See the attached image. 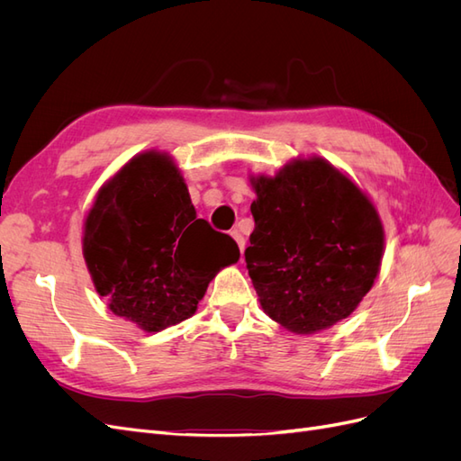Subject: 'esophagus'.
Returning a JSON list of instances; mask_svg holds the SVG:
<instances>
[{
	"mask_svg": "<svg viewBox=\"0 0 461 461\" xmlns=\"http://www.w3.org/2000/svg\"><path fill=\"white\" fill-rule=\"evenodd\" d=\"M230 234H232V239L236 240V244H239V248H240V252L244 254V246H246V240H244V236L240 234V230H232Z\"/></svg>",
	"mask_w": 461,
	"mask_h": 461,
	"instance_id": "esophagus-1",
	"label": "esophagus"
}]
</instances>
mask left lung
I'll return each instance as SVG.
<instances>
[{"instance_id": "left-lung-1", "label": "left lung", "mask_w": 461, "mask_h": 461, "mask_svg": "<svg viewBox=\"0 0 461 461\" xmlns=\"http://www.w3.org/2000/svg\"><path fill=\"white\" fill-rule=\"evenodd\" d=\"M249 183L256 229L244 256L263 312L296 334L346 319L371 290L384 252L367 194L317 156Z\"/></svg>"}]
</instances>
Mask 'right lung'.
<instances>
[{"label": "right lung", "instance_id": "add662e5", "mask_svg": "<svg viewBox=\"0 0 461 461\" xmlns=\"http://www.w3.org/2000/svg\"><path fill=\"white\" fill-rule=\"evenodd\" d=\"M82 254L109 310L159 332L198 310L207 285L240 249L196 217L183 175L161 151L138 153L97 192Z\"/></svg>", "mask_w": 461, "mask_h": 461}]
</instances>
